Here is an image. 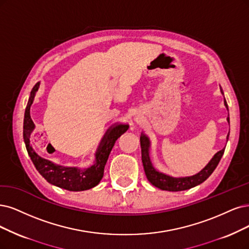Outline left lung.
<instances>
[{
	"mask_svg": "<svg viewBox=\"0 0 249 249\" xmlns=\"http://www.w3.org/2000/svg\"><path fill=\"white\" fill-rule=\"evenodd\" d=\"M220 91H222L223 93L222 89H220ZM225 106L228 108L226 100H225ZM227 120L230 123L229 117ZM228 136H227V141H228ZM150 145H151V142H150L149 137L144 135L143 133H142L141 135L142 160V165H143V169L145 172L146 178H148V180L156 188H159L164 191H170V192H179V191L189 190L205 181L211 176V173H213L216 168L225 152V149L217 152L213 156V158L209 161V163L206 165V166L200 172L195 174V176L186 177V178H172L157 171L153 167L150 160V155H149Z\"/></svg>",
	"mask_w": 249,
	"mask_h": 249,
	"instance_id": "left-lung-1",
	"label": "left lung"
}]
</instances>
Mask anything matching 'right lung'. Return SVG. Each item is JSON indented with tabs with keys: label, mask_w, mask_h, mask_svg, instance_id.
I'll use <instances>...</instances> for the list:
<instances>
[{
	"label": "right lung",
	"mask_w": 249,
	"mask_h": 249,
	"mask_svg": "<svg viewBox=\"0 0 249 249\" xmlns=\"http://www.w3.org/2000/svg\"><path fill=\"white\" fill-rule=\"evenodd\" d=\"M39 86L40 83L38 82L31 91V95L25 107L23 120V140L26 146V151L29 153V156L31 157L36 169L51 185L68 191H85L97 186L104 177L106 163L116 141L124 132L127 131L129 126L127 124H118L110 130L108 129L107 131L96 151L95 163L91 167L86 169H79L77 167H64L60 166V165L54 164L49 160L40 157L34 151L30 142L31 134L35 129V124L31 119L30 109L34 101L36 92L39 89Z\"/></svg>",
	"instance_id": "right-lung-1"
}]
</instances>
